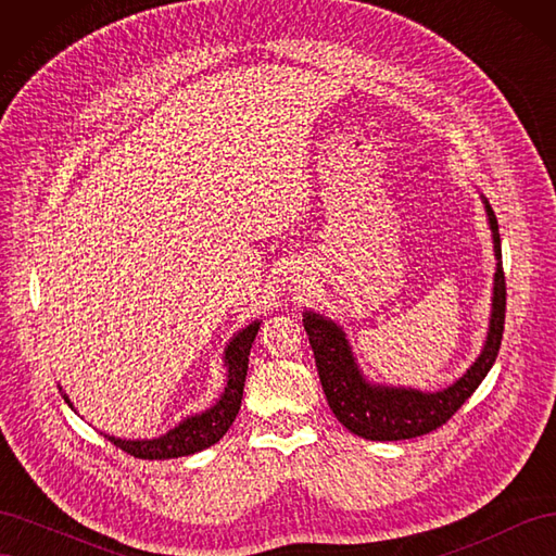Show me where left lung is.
<instances>
[{
	"mask_svg": "<svg viewBox=\"0 0 556 556\" xmlns=\"http://www.w3.org/2000/svg\"><path fill=\"white\" fill-rule=\"evenodd\" d=\"M480 199L484 204L486 225L492 229L496 257L492 313L480 355L452 384L435 392H425L415 390V387L374 382L366 378L357 364L343 327L323 313L304 311V329L308 333L317 376L323 382L329 408L336 419L359 439L406 441L443 427L464 406V401L478 390V384L494 366L503 339V323H506V276H503L501 266L496 215L486 197L480 194Z\"/></svg>",
	"mask_w": 556,
	"mask_h": 556,
	"instance_id": "1",
	"label": "left lung"
}]
</instances>
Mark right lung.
Listing matches in <instances>:
<instances>
[{
    "label": "right lung",
    "mask_w": 556,
    "mask_h": 556,
    "mask_svg": "<svg viewBox=\"0 0 556 556\" xmlns=\"http://www.w3.org/2000/svg\"><path fill=\"white\" fill-rule=\"evenodd\" d=\"M260 319L250 323L248 327L239 329L231 336L225 355H223V366L227 368V382L225 390L211 408L192 413L188 417H182L180 422L169 429L162 435H155V439H115V435L104 433L106 439L115 445L125 450L131 457L139 459H178V457H190L194 452L206 450L215 445L223 435L229 431L233 425V419L239 415L241 408V399H243V384L248 376V355L252 341L260 331ZM62 392V387H60ZM64 401L70 403V408L74 410L72 399L62 392Z\"/></svg>",
    "instance_id": "right-lung-1"
}]
</instances>
